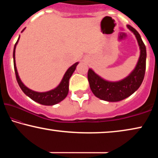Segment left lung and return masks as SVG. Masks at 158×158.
Segmentation results:
<instances>
[{"instance_id": "8db88e82", "label": "left lung", "mask_w": 158, "mask_h": 158, "mask_svg": "<svg viewBox=\"0 0 158 158\" xmlns=\"http://www.w3.org/2000/svg\"><path fill=\"white\" fill-rule=\"evenodd\" d=\"M127 28L132 31L137 38L139 46L140 55L137 65L127 77L116 82L107 81L96 74L92 69L88 72V80L93 94L101 100L116 102L130 96L134 94L143 81L146 69V47L137 30L131 26Z\"/></svg>"}]
</instances>
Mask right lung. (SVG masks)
<instances>
[{"label":"right lung","mask_w":158,"mask_h":158,"mask_svg":"<svg viewBox=\"0 0 158 158\" xmlns=\"http://www.w3.org/2000/svg\"><path fill=\"white\" fill-rule=\"evenodd\" d=\"M24 29L22 30V31ZM21 31V32H22ZM20 38V36L16 42V44L14 45V53H13V57H14V70H15V74H16V77L18 82L19 85L20 86L21 89L22 90V91L27 95V96H29L30 98L32 100L36 101L40 104L45 105V106H52L57 103H60V101L64 100L66 98V96H68V91H69V80H70V77L72 76L73 73H74V71L76 68V66L78 64V62H75L74 64H73L72 66L70 67L68 69V70L66 71V73H64L63 77H62L60 83L54 89L49 90L47 92H36L34 90H32L29 88H28L27 86L24 85L22 82H21L20 77L19 76L18 72H17V69L16 66V60H15V49H16V47L18 42Z\"/></svg>","instance_id":"add662e5"}]
</instances>
